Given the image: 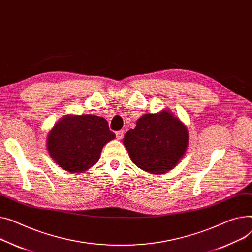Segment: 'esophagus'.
<instances>
[{"mask_svg":"<svg viewBox=\"0 0 252 252\" xmlns=\"http://www.w3.org/2000/svg\"><path fill=\"white\" fill-rule=\"evenodd\" d=\"M115 135H116V139H117V140H122L123 137H124V131H123V130L116 131Z\"/></svg>","mask_w":252,"mask_h":252,"instance_id":"34e87169","label":"esophagus"}]
</instances>
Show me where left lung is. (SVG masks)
Instances as JSON below:
<instances>
[{"label": "left lung", "mask_w": 252, "mask_h": 252, "mask_svg": "<svg viewBox=\"0 0 252 252\" xmlns=\"http://www.w3.org/2000/svg\"><path fill=\"white\" fill-rule=\"evenodd\" d=\"M189 142L187 126L166 109L144 114L123 140L132 163L152 174L172 170L186 155Z\"/></svg>", "instance_id": "obj_1"}]
</instances>
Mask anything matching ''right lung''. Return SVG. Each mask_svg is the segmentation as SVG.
<instances>
[{
  "instance_id": "1",
  "label": "right lung",
  "mask_w": 252,
  "mask_h": 252,
  "mask_svg": "<svg viewBox=\"0 0 252 252\" xmlns=\"http://www.w3.org/2000/svg\"><path fill=\"white\" fill-rule=\"evenodd\" d=\"M114 138L102 116L66 114L48 131L46 149L61 168L81 173L99 161L103 147Z\"/></svg>"
}]
</instances>
